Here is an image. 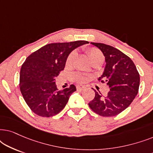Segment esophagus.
Returning <instances> with one entry per match:
<instances>
[{
    "label": "esophagus",
    "mask_w": 153,
    "mask_h": 153,
    "mask_svg": "<svg viewBox=\"0 0 153 153\" xmlns=\"http://www.w3.org/2000/svg\"><path fill=\"white\" fill-rule=\"evenodd\" d=\"M85 89V87L84 86H81V85H77L76 86V90L78 91H83V90Z\"/></svg>",
    "instance_id": "1"
}]
</instances>
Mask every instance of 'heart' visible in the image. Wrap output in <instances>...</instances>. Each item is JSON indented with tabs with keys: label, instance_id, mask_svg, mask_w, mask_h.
I'll return each mask as SVG.
<instances>
[{
	"label": "heart",
	"instance_id": "1",
	"mask_svg": "<svg viewBox=\"0 0 153 153\" xmlns=\"http://www.w3.org/2000/svg\"><path fill=\"white\" fill-rule=\"evenodd\" d=\"M88 54L89 59L91 62H103L104 60V56L101 51L97 48H90L88 49ZM76 56V52L74 51L71 52L70 55L68 56V58H67L66 64L67 65H71L74 62ZM74 80L78 82L79 83H84L88 80V76H85V75H82L80 74H75L74 75Z\"/></svg>",
	"mask_w": 153,
	"mask_h": 153
}]
</instances>
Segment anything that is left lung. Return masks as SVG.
Here are the masks:
<instances>
[{"instance_id": "obj_1", "label": "left lung", "mask_w": 153, "mask_h": 153, "mask_svg": "<svg viewBox=\"0 0 153 153\" xmlns=\"http://www.w3.org/2000/svg\"><path fill=\"white\" fill-rule=\"evenodd\" d=\"M103 53L106 65L99 77L106 83L110 91L103 96L95 90L94 99L88 103L94 112L103 117L115 116L130 105L137 96L140 76L131 58L120 50L102 43L91 42Z\"/></svg>"}]
</instances>
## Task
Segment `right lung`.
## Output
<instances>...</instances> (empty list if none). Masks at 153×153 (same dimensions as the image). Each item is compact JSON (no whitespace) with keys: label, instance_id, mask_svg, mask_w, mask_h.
<instances>
[{"label":"right lung","instance_id":"obj_1","mask_svg":"<svg viewBox=\"0 0 153 153\" xmlns=\"http://www.w3.org/2000/svg\"><path fill=\"white\" fill-rule=\"evenodd\" d=\"M88 43L80 40L49 44L26 58L21 68L19 87L24 100L35 114L51 117L63 109L76 88L71 85L59 91L55 78L64 70L71 52Z\"/></svg>","mask_w":153,"mask_h":153}]
</instances>
